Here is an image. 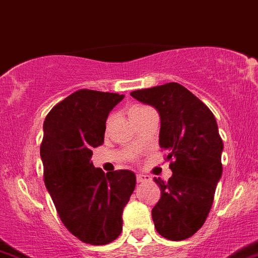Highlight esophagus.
I'll use <instances>...</instances> for the list:
<instances>
[{"label": "esophagus", "mask_w": 258, "mask_h": 258, "mask_svg": "<svg viewBox=\"0 0 258 258\" xmlns=\"http://www.w3.org/2000/svg\"><path fill=\"white\" fill-rule=\"evenodd\" d=\"M136 178H137L138 183H144V182H148V180L152 179L149 176H147V174H141V173H138L137 176H136Z\"/></svg>", "instance_id": "obj_1"}]
</instances>
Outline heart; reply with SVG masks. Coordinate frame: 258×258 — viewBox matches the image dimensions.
<instances>
[{"mask_svg":"<svg viewBox=\"0 0 258 258\" xmlns=\"http://www.w3.org/2000/svg\"><path fill=\"white\" fill-rule=\"evenodd\" d=\"M150 108H147V106H135V108L131 109V111H130V117H131V120L135 119V117L139 116L141 114H143V112H146L147 110H149ZM111 123V116L108 117V120H106V127Z\"/></svg>","mask_w":258,"mask_h":258,"instance_id":"b5f03b06","label":"heart"}]
</instances>
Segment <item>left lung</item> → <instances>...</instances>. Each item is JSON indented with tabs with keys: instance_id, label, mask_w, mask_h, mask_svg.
Masks as SVG:
<instances>
[{
	"instance_id": "1",
	"label": "left lung",
	"mask_w": 258,
	"mask_h": 258,
	"mask_svg": "<svg viewBox=\"0 0 258 258\" xmlns=\"http://www.w3.org/2000/svg\"><path fill=\"white\" fill-rule=\"evenodd\" d=\"M160 114V148L172 176L154 178L161 198L152 210L156 232L168 240L190 238L205 223L222 176L223 142L207 106L184 86L170 82L131 92Z\"/></svg>"
}]
</instances>
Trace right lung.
Wrapping results in <instances>:
<instances>
[{
    "label": "right lung",
    "mask_w": 258,
    "mask_h": 258,
    "mask_svg": "<svg viewBox=\"0 0 258 258\" xmlns=\"http://www.w3.org/2000/svg\"><path fill=\"white\" fill-rule=\"evenodd\" d=\"M123 94L79 90L47 114L40 147L43 180L73 235L91 245H106L122 230V211L135 190L130 170L104 173L92 164V149L104 142L109 111Z\"/></svg>",
    "instance_id": "right-lung-1"
}]
</instances>
